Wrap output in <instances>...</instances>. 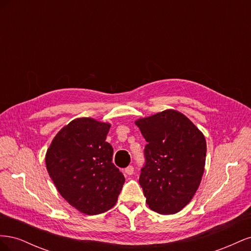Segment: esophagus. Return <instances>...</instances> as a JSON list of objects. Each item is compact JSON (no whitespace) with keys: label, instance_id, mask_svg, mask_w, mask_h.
<instances>
[{"label":"esophagus","instance_id":"obj_1","mask_svg":"<svg viewBox=\"0 0 251 251\" xmlns=\"http://www.w3.org/2000/svg\"><path fill=\"white\" fill-rule=\"evenodd\" d=\"M125 173L127 175V176H131V175L134 174V166L128 165L126 169H125Z\"/></svg>","mask_w":251,"mask_h":251}]
</instances>
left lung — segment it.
Listing matches in <instances>:
<instances>
[{"label":"left lung","mask_w":251,"mask_h":251,"mask_svg":"<svg viewBox=\"0 0 251 251\" xmlns=\"http://www.w3.org/2000/svg\"><path fill=\"white\" fill-rule=\"evenodd\" d=\"M148 142L139 183L149 207L176 214L191 202L204 173L206 141L183 114L165 110L135 121Z\"/></svg>","instance_id":"1"}]
</instances>
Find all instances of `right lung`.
<instances>
[{
  "label": "right lung",
  "mask_w": 251,
  "mask_h": 251,
  "mask_svg": "<svg viewBox=\"0 0 251 251\" xmlns=\"http://www.w3.org/2000/svg\"><path fill=\"white\" fill-rule=\"evenodd\" d=\"M110 125L77 118L60 130L46 154V166L63 198L86 215H98L116 204L125 176L112 163L105 141Z\"/></svg>",
  "instance_id": "1"
}]
</instances>
